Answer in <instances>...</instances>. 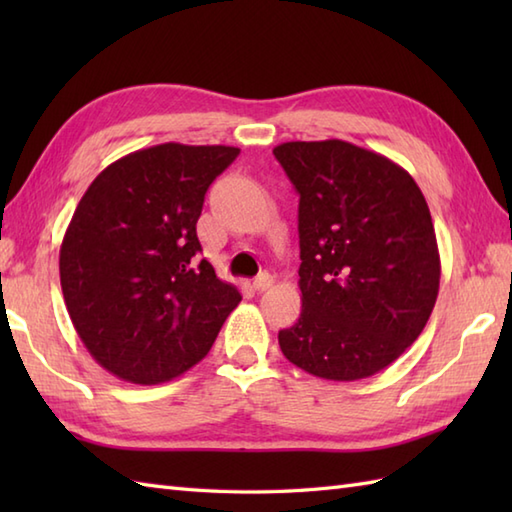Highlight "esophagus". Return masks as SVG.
Masks as SVG:
<instances>
[{"mask_svg":"<svg viewBox=\"0 0 512 512\" xmlns=\"http://www.w3.org/2000/svg\"><path fill=\"white\" fill-rule=\"evenodd\" d=\"M273 284H275V277L264 273V275H259V277L253 281V288H255L257 292H266L268 288H273Z\"/></svg>","mask_w":512,"mask_h":512,"instance_id":"34e87169","label":"esophagus"}]
</instances>
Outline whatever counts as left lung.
I'll use <instances>...</instances> for the list:
<instances>
[{"label":"left lung","mask_w":512,"mask_h":512,"mask_svg":"<svg viewBox=\"0 0 512 512\" xmlns=\"http://www.w3.org/2000/svg\"><path fill=\"white\" fill-rule=\"evenodd\" d=\"M299 193L301 317L279 332L292 365L350 383L418 339L436 306L440 253L409 171L339 138L273 149Z\"/></svg>","instance_id":"1"}]
</instances>
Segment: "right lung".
Here are the masks:
<instances>
[{
	"label": "right lung",
	"instance_id": "right-lung-1",
	"mask_svg": "<svg viewBox=\"0 0 512 512\" xmlns=\"http://www.w3.org/2000/svg\"><path fill=\"white\" fill-rule=\"evenodd\" d=\"M237 147L162 143L105 167L65 228L59 275L83 345L107 372L158 385L209 354L242 295L198 259L195 224Z\"/></svg>",
	"mask_w": 512,
	"mask_h": 512
}]
</instances>
